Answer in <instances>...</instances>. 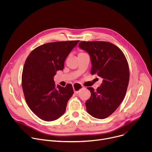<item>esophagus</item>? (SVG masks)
<instances>
[{
	"mask_svg": "<svg viewBox=\"0 0 152 152\" xmlns=\"http://www.w3.org/2000/svg\"><path fill=\"white\" fill-rule=\"evenodd\" d=\"M73 90H74L75 93H78L83 88L82 85H81L79 83H75L73 85Z\"/></svg>",
	"mask_w": 152,
	"mask_h": 152,
	"instance_id": "1",
	"label": "esophagus"
}]
</instances>
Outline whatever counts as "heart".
<instances>
[{
	"label": "heart",
	"instance_id": "heart-1",
	"mask_svg": "<svg viewBox=\"0 0 152 152\" xmlns=\"http://www.w3.org/2000/svg\"><path fill=\"white\" fill-rule=\"evenodd\" d=\"M85 53H84V52H80L79 53V55H83V54H85Z\"/></svg>",
	"mask_w": 152,
	"mask_h": 152
}]
</instances>
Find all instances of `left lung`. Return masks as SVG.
<instances>
[{
    "instance_id": "left-lung-1",
    "label": "left lung",
    "mask_w": 152,
    "mask_h": 152,
    "mask_svg": "<svg viewBox=\"0 0 152 152\" xmlns=\"http://www.w3.org/2000/svg\"><path fill=\"white\" fill-rule=\"evenodd\" d=\"M79 47L91 58V74L103 78L100 86L92 87L90 98L85 104L93 117L104 119L111 115L120 106L126 93L129 80V68L126 58L115 45L106 41H80Z\"/></svg>"
}]
</instances>
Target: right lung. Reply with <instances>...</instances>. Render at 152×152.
I'll return each instance as SVG.
<instances>
[{"label": "right lung", "instance_id": "1", "mask_svg": "<svg viewBox=\"0 0 152 152\" xmlns=\"http://www.w3.org/2000/svg\"><path fill=\"white\" fill-rule=\"evenodd\" d=\"M79 40L48 42L34 49L26 59L21 85L31 110L40 119L55 120L66 111L74 93L72 84L55 88L53 77L64 69V61Z\"/></svg>", "mask_w": 152, "mask_h": 152}]
</instances>
